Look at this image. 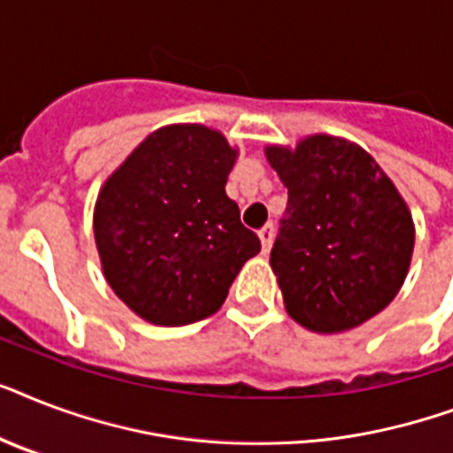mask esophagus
Here are the masks:
<instances>
[{
    "instance_id": "esophagus-1",
    "label": "esophagus",
    "mask_w": 453,
    "mask_h": 453,
    "mask_svg": "<svg viewBox=\"0 0 453 453\" xmlns=\"http://www.w3.org/2000/svg\"><path fill=\"white\" fill-rule=\"evenodd\" d=\"M258 240H261L263 254L268 256L270 247H273V240H275V227H273V223H268V226H263L261 230H258Z\"/></svg>"
}]
</instances>
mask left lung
Here are the masks:
<instances>
[{"mask_svg": "<svg viewBox=\"0 0 453 453\" xmlns=\"http://www.w3.org/2000/svg\"><path fill=\"white\" fill-rule=\"evenodd\" d=\"M289 190L270 265L294 322L350 331L397 296L414 254L407 202L365 148L315 134L265 148Z\"/></svg>", "mask_w": 453, "mask_h": 453, "instance_id": "8db88e82", "label": "left lung"}]
</instances>
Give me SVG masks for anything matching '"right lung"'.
<instances>
[{
    "mask_svg": "<svg viewBox=\"0 0 453 453\" xmlns=\"http://www.w3.org/2000/svg\"><path fill=\"white\" fill-rule=\"evenodd\" d=\"M237 155L220 131L169 124L103 183L94 209L103 275L145 322L183 326L213 315L261 251L226 195Z\"/></svg>",
    "mask_w": 453,
    "mask_h": 453,
    "instance_id": "right-lung-1",
    "label": "right lung"
}]
</instances>
